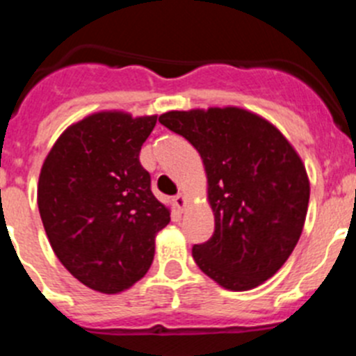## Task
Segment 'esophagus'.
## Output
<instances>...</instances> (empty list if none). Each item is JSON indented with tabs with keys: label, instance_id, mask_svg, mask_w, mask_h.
<instances>
[{
	"label": "esophagus",
	"instance_id": "obj_1",
	"mask_svg": "<svg viewBox=\"0 0 356 356\" xmlns=\"http://www.w3.org/2000/svg\"><path fill=\"white\" fill-rule=\"evenodd\" d=\"M174 204H175V207L179 209V211H184V207H186V197L182 193H179L177 197H174Z\"/></svg>",
	"mask_w": 356,
	"mask_h": 356
}]
</instances>
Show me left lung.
I'll return each mask as SVG.
<instances>
[{
    "label": "left lung",
    "instance_id": "obj_1",
    "mask_svg": "<svg viewBox=\"0 0 356 356\" xmlns=\"http://www.w3.org/2000/svg\"><path fill=\"white\" fill-rule=\"evenodd\" d=\"M159 122L202 156L214 234L193 245L200 270L232 291L257 288L283 267L300 238L309 179L274 124L237 107L172 111Z\"/></svg>",
    "mask_w": 356,
    "mask_h": 356
}]
</instances>
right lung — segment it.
<instances>
[{
  "mask_svg": "<svg viewBox=\"0 0 356 356\" xmlns=\"http://www.w3.org/2000/svg\"><path fill=\"white\" fill-rule=\"evenodd\" d=\"M156 115L98 112L63 131L38 179V211L66 270L99 293H119L147 274L154 238L170 223L140 165Z\"/></svg>",
  "mask_w": 356,
  "mask_h": 356,
  "instance_id": "right-lung-1",
  "label": "right lung"
}]
</instances>
